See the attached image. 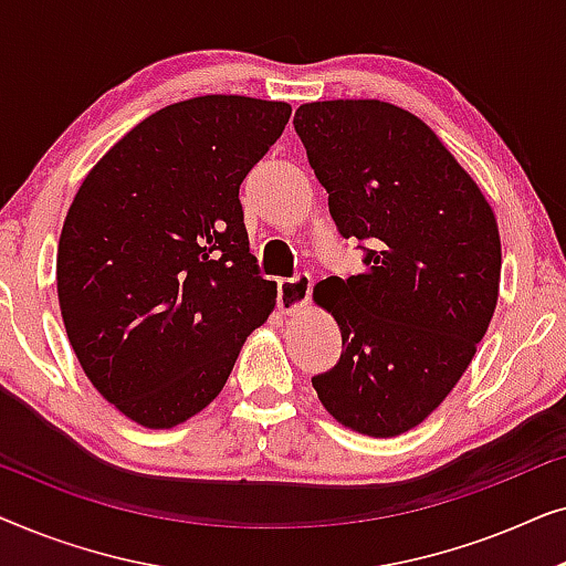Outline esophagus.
I'll list each match as a JSON object with an SVG mask.
<instances>
[{
	"mask_svg": "<svg viewBox=\"0 0 566 566\" xmlns=\"http://www.w3.org/2000/svg\"><path fill=\"white\" fill-rule=\"evenodd\" d=\"M308 296H312V275L308 273H296L293 277H283V281L277 283V306H281V312L285 314L306 306Z\"/></svg>",
	"mask_w": 566,
	"mask_h": 566,
	"instance_id": "obj_1",
	"label": "esophagus"
}]
</instances>
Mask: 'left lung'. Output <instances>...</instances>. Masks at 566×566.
Instances as JSON below:
<instances>
[{
	"instance_id": "obj_1",
	"label": "left lung",
	"mask_w": 566,
	"mask_h": 566,
	"mask_svg": "<svg viewBox=\"0 0 566 566\" xmlns=\"http://www.w3.org/2000/svg\"><path fill=\"white\" fill-rule=\"evenodd\" d=\"M293 128L329 192L360 275L314 289L343 355L312 378L327 412L374 438L420 424L459 384L497 306L500 231L490 203L440 138L381 99H327Z\"/></svg>"
}]
</instances>
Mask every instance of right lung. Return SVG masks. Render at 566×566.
<instances>
[{
  "label": "right lung",
  "instance_id": "obj_1",
  "mask_svg": "<svg viewBox=\"0 0 566 566\" xmlns=\"http://www.w3.org/2000/svg\"><path fill=\"white\" fill-rule=\"evenodd\" d=\"M291 105L206 95L130 128L84 177L56 254L59 306L84 374L144 428L211 405L275 306L250 254L239 185Z\"/></svg>",
  "mask_w": 566,
  "mask_h": 566
}]
</instances>
